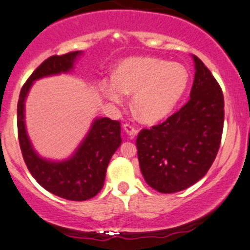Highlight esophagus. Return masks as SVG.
I'll use <instances>...</instances> for the list:
<instances>
[{
	"mask_svg": "<svg viewBox=\"0 0 250 250\" xmlns=\"http://www.w3.org/2000/svg\"><path fill=\"white\" fill-rule=\"evenodd\" d=\"M123 129H125V131L129 135V136H135V135H137V133H139V129L135 128L133 125H130V123H125V125H123Z\"/></svg>",
	"mask_w": 250,
	"mask_h": 250,
	"instance_id": "34e87169",
	"label": "esophagus"
}]
</instances>
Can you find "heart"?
<instances>
[{"label": "heart", "mask_w": 250, "mask_h": 250, "mask_svg": "<svg viewBox=\"0 0 250 250\" xmlns=\"http://www.w3.org/2000/svg\"><path fill=\"white\" fill-rule=\"evenodd\" d=\"M188 81V71L180 63L156 57H131L117 65L115 79L103 83L102 91L115 104L125 102V93L133 94V107L140 119L154 123L173 110Z\"/></svg>", "instance_id": "obj_1"}]
</instances>
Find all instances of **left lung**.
Instances as JSON below:
<instances>
[{
    "label": "left lung",
    "instance_id": "left-lung-1",
    "mask_svg": "<svg viewBox=\"0 0 250 250\" xmlns=\"http://www.w3.org/2000/svg\"><path fill=\"white\" fill-rule=\"evenodd\" d=\"M190 100L165 122L142 129L136 147L146 182L159 193L187 189L202 179L219 151L225 121L220 84L197 56Z\"/></svg>",
    "mask_w": 250,
    "mask_h": 250
}]
</instances>
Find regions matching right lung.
Here are the masks:
<instances>
[{"label":"right lung","mask_w":250,"mask_h":250,"mask_svg":"<svg viewBox=\"0 0 250 250\" xmlns=\"http://www.w3.org/2000/svg\"><path fill=\"white\" fill-rule=\"evenodd\" d=\"M81 51L54 55L43 61L21 89L17 103V131L22 156L30 174L45 190L70 201H85L100 193L111 156L121 146V123L96 119L75 154L62 162L40 157L29 141L24 125V101L33 82L44 76L68 73Z\"/></svg>","instance_id":"right-lung-1"}]
</instances>
